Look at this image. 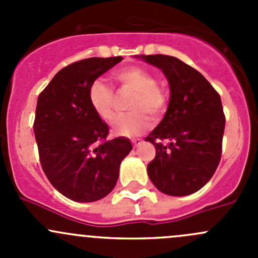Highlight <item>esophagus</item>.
<instances>
[{"mask_svg":"<svg viewBox=\"0 0 258 258\" xmlns=\"http://www.w3.org/2000/svg\"><path fill=\"white\" fill-rule=\"evenodd\" d=\"M132 144H134L135 147H137V146H140V145L142 144V140H139V139H136V140H132Z\"/></svg>","mask_w":258,"mask_h":258,"instance_id":"obj_1","label":"esophagus"}]
</instances>
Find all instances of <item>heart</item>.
I'll return each instance as SVG.
<instances>
[{
    "instance_id": "1",
    "label": "heart",
    "mask_w": 258,
    "mask_h": 258,
    "mask_svg": "<svg viewBox=\"0 0 258 258\" xmlns=\"http://www.w3.org/2000/svg\"><path fill=\"white\" fill-rule=\"evenodd\" d=\"M113 79L123 88L136 92L131 103V113L116 117L112 123L114 136L134 137L147 131L151 119H158L167 107V93L157 85V79L141 67L131 66L122 69L113 75ZM88 101L95 113L103 121H111L114 116V95L110 85L103 80L93 81L88 90Z\"/></svg>"
}]
</instances>
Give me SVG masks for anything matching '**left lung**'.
Returning a JSON list of instances; mask_svg holds the SVG:
<instances>
[{
  "label": "left lung",
  "instance_id": "8db88e82",
  "mask_svg": "<svg viewBox=\"0 0 258 258\" xmlns=\"http://www.w3.org/2000/svg\"><path fill=\"white\" fill-rule=\"evenodd\" d=\"M136 57L160 69L171 91L165 117L145 139L156 148L148 177L165 195L195 194L210 181L221 160L225 114L220 95L199 71L176 57Z\"/></svg>",
  "mask_w": 258,
  "mask_h": 258
}]
</instances>
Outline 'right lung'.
Returning <instances> with one entry per match:
<instances>
[{"instance_id": "obj_1", "label": "right lung", "mask_w": 258, "mask_h": 258, "mask_svg": "<svg viewBox=\"0 0 258 258\" xmlns=\"http://www.w3.org/2000/svg\"><path fill=\"white\" fill-rule=\"evenodd\" d=\"M122 59L91 57L69 64L38 96L33 131L41 166L52 186L72 201L107 196L116 186L122 160L132 150L128 139L106 140L107 123L88 101L93 81Z\"/></svg>"}]
</instances>
